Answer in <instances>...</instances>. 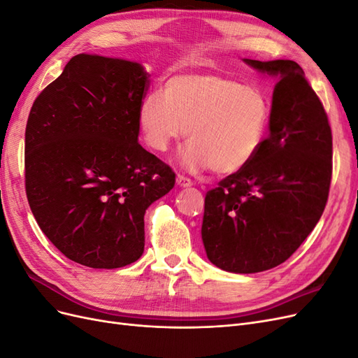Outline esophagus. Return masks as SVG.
<instances>
[{
	"label": "esophagus",
	"mask_w": 358,
	"mask_h": 358,
	"mask_svg": "<svg viewBox=\"0 0 358 358\" xmlns=\"http://www.w3.org/2000/svg\"><path fill=\"white\" fill-rule=\"evenodd\" d=\"M176 183H178V185H179L180 188H188V187H191V185H192V180H191L189 178H185V176H182V175H178V178H176Z\"/></svg>",
	"instance_id": "34e87169"
}]
</instances>
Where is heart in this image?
Returning a JSON list of instances; mask_svg holds the SVG:
<instances>
[{
	"instance_id": "1",
	"label": "heart",
	"mask_w": 358,
	"mask_h": 358,
	"mask_svg": "<svg viewBox=\"0 0 358 358\" xmlns=\"http://www.w3.org/2000/svg\"><path fill=\"white\" fill-rule=\"evenodd\" d=\"M137 116L150 149L166 152L185 133L189 142L182 152L183 164L231 175L263 146L270 103L258 86L229 76L185 73L170 78L162 94L143 96Z\"/></svg>"
}]
</instances>
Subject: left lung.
I'll return each mask as SVG.
<instances>
[{"label":"left lung","instance_id":"8db88e82","mask_svg":"<svg viewBox=\"0 0 358 358\" xmlns=\"http://www.w3.org/2000/svg\"><path fill=\"white\" fill-rule=\"evenodd\" d=\"M278 78L270 134L255 158L204 199L201 239L216 267L257 273L282 264L315 229L331 182V129L305 71L289 59H243Z\"/></svg>","mask_w":358,"mask_h":358}]
</instances>
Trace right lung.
Wrapping results in <instances>:
<instances>
[{
  "label": "right lung",
  "instance_id": "1",
  "mask_svg": "<svg viewBox=\"0 0 358 358\" xmlns=\"http://www.w3.org/2000/svg\"><path fill=\"white\" fill-rule=\"evenodd\" d=\"M149 73L138 62L73 57L31 107L25 189L48 239L92 268L131 264L145 249V212L175 173L138 143Z\"/></svg>",
  "mask_w": 358,
  "mask_h": 358
}]
</instances>
